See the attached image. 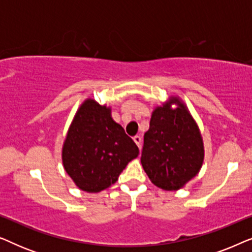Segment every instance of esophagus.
<instances>
[{"instance_id":"1","label":"esophagus","mask_w":252,"mask_h":252,"mask_svg":"<svg viewBox=\"0 0 252 252\" xmlns=\"http://www.w3.org/2000/svg\"><path fill=\"white\" fill-rule=\"evenodd\" d=\"M134 142L136 143V146L139 147V148H141V142H142V139H141V136L140 135H136V136H134Z\"/></svg>"}]
</instances>
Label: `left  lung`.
Segmentation results:
<instances>
[{
	"instance_id": "obj_1",
	"label": "left lung",
	"mask_w": 252,
	"mask_h": 252,
	"mask_svg": "<svg viewBox=\"0 0 252 252\" xmlns=\"http://www.w3.org/2000/svg\"><path fill=\"white\" fill-rule=\"evenodd\" d=\"M166 103L155 109L149 130L144 134L141 163L148 177L164 190H177L202 167L204 149L201 133L184 103Z\"/></svg>"
}]
</instances>
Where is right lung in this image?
I'll use <instances>...</instances> for the list:
<instances>
[{"label":"right lung","instance_id":"right-lung-1","mask_svg":"<svg viewBox=\"0 0 252 252\" xmlns=\"http://www.w3.org/2000/svg\"><path fill=\"white\" fill-rule=\"evenodd\" d=\"M139 148L111 110L87 99L78 110L63 146V165L81 190L98 192L118 180L126 165L137 157Z\"/></svg>","mask_w":252,"mask_h":252}]
</instances>
